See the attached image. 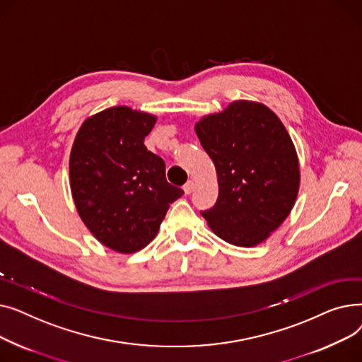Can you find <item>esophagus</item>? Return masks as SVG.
Segmentation results:
<instances>
[{"mask_svg": "<svg viewBox=\"0 0 362 362\" xmlns=\"http://www.w3.org/2000/svg\"><path fill=\"white\" fill-rule=\"evenodd\" d=\"M183 191H185V194H186V195L192 194V191H194V182H192V180H189V182L183 186Z\"/></svg>", "mask_w": 362, "mask_h": 362, "instance_id": "esophagus-1", "label": "esophagus"}]
</instances>
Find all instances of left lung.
<instances>
[{
	"instance_id": "obj_1",
	"label": "left lung",
	"mask_w": 362,
	"mask_h": 362,
	"mask_svg": "<svg viewBox=\"0 0 362 362\" xmlns=\"http://www.w3.org/2000/svg\"><path fill=\"white\" fill-rule=\"evenodd\" d=\"M217 171L218 198L202 211L227 243L251 248L270 238L295 205L300 171L295 145L277 114L238 100L195 123Z\"/></svg>"
}]
</instances>
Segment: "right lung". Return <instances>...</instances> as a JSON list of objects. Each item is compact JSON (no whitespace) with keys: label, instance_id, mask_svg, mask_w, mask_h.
<instances>
[{"label":"right lung","instance_id":"1","mask_svg":"<svg viewBox=\"0 0 362 362\" xmlns=\"http://www.w3.org/2000/svg\"><path fill=\"white\" fill-rule=\"evenodd\" d=\"M156 122L127 105L105 108L82 123L70 151L76 210L95 238L120 254L145 248L183 195L165 180L163 158L144 145Z\"/></svg>","mask_w":362,"mask_h":362}]
</instances>
